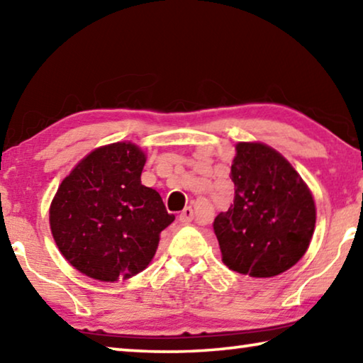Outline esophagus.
Instances as JSON below:
<instances>
[{
    "label": "esophagus",
    "instance_id": "1",
    "mask_svg": "<svg viewBox=\"0 0 363 363\" xmlns=\"http://www.w3.org/2000/svg\"><path fill=\"white\" fill-rule=\"evenodd\" d=\"M179 220L182 224H190L194 220V210H192V206H187V208H184L182 210V213L179 214Z\"/></svg>",
    "mask_w": 363,
    "mask_h": 363
}]
</instances>
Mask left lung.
Returning a JSON list of instances; mask_svg holds the SVG:
<instances>
[{"mask_svg": "<svg viewBox=\"0 0 363 363\" xmlns=\"http://www.w3.org/2000/svg\"><path fill=\"white\" fill-rule=\"evenodd\" d=\"M230 179L233 205L213 223L223 261L238 274L267 279L293 267L315 229L311 190L272 147L238 143Z\"/></svg>", "mask_w": 363, "mask_h": 363, "instance_id": "1", "label": "left lung"}]
</instances>
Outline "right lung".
Wrapping results in <instances>:
<instances>
[{
  "label": "right lung",
  "instance_id": "right-lung-1",
  "mask_svg": "<svg viewBox=\"0 0 363 363\" xmlns=\"http://www.w3.org/2000/svg\"><path fill=\"white\" fill-rule=\"evenodd\" d=\"M145 153L131 143L99 147L57 189L49 224L60 253L101 281L130 279L155 256L173 223L162 196L140 184Z\"/></svg>",
  "mask_w": 363,
  "mask_h": 363
}]
</instances>
